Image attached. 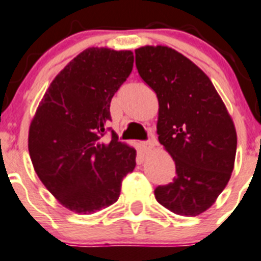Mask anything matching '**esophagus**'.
<instances>
[{
  "instance_id": "esophagus-1",
  "label": "esophagus",
  "mask_w": 261,
  "mask_h": 261,
  "mask_svg": "<svg viewBox=\"0 0 261 261\" xmlns=\"http://www.w3.org/2000/svg\"><path fill=\"white\" fill-rule=\"evenodd\" d=\"M141 145H142V150L145 151V152H150V151L153 148V146H155V138H151V140L145 141V142H142Z\"/></svg>"
}]
</instances>
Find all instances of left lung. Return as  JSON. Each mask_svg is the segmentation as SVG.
<instances>
[{
  "label": "left lung",
  "mask_w": 261,
  "mask_h": 261,
  "mask_svg": "<svg viewBox=\"0 0 261 261\" xmlns=\"http://www.w3.org/2000/svg\"><path fill=\"white\" fill-rule=\"evenodd\" d=\"M138 74L159 100V142L175 163L173 182L155 197L172 213L196 217L209 209L229 180L237 135L209 76L166 46L136 49Z\"/></svg>",
  "instance_id": "left-lung-1"
}]
</instances>
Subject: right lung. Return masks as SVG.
<instances>
[{
    "instance_id": "obj_1",
    "label": "right lung",
    "mask_w": 261,
    "mask_h": 261,
    "mask_svg": "<svg viewBox=\"0 0 261 261\" xmlns=\"http://www.w3.org/2000/svg\"><path fill=\"white\" fill-rule=\"evenodd\" d=\"M132 51L92 47L49 84L29 128L28 148L44 187L71 212L92 214L116 202L136 150L102 142L110 102L133 69ZM110 130V129H109Z\"/></svg>"
}]
</instances>
